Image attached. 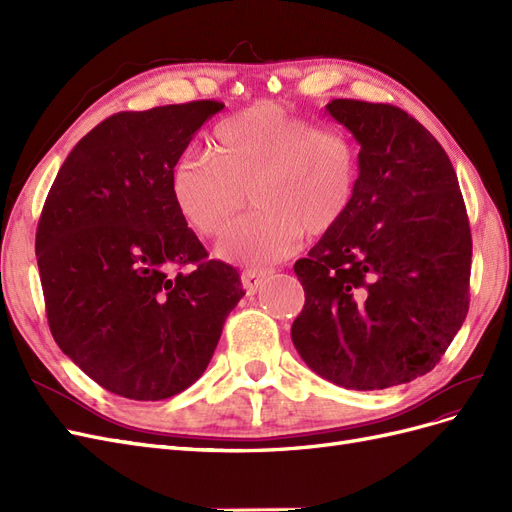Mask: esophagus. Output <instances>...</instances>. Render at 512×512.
Wrapping results in <instances>:
<instances>
[{
    "mask_svg": "<svg viewBox=\"0 0 512 512\" xmlns=\"http://www.w3.org/2000/svg\"><path fill=\"white\" fill-rule=\"evenodd\" d=\"M271 275H273V269H245L241 273V284L247 294H256Z\"/></svg>",
    "mask_w": 512,
    "mask_h": 512,
    "instance_id": "34e87169",
    "label": "esophagus"
}]
</instances>
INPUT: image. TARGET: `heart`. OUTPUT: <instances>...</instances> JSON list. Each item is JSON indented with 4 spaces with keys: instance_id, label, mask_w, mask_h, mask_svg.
Masks as SVG:
<instances>
[{
    "instance_id": "obj_1",
    "label": "heart",
    "mask_w": 512,
    "mask_h": 512,
    "mask_svg": "<svg viewBox=\"0 0 512 512\" xmlns=\"http://www.w3.org/2000/svg\"><path fill=\"white\" fill-rule=\"evenodd\" d=\"M359 158L350 138L258 104L215 128L211 153H188L168 173L179 218L203 237H218L252 194L254 213L230 228L218 256L269 265L290 256L307 235L344 218L356 188Z\"/></svg>"
}]
</instances>
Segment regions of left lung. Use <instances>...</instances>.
<instances>
[{
	"label": "left lung",
	"mask_w": 512,
	"mask_h": 512,
	"mask_svg": "<svg viewBox=\"0 0 512 512\" xmlns=\"http://www.w3.org/2000/svg\"><path fill=\"white\" fill-rule=\"evenodd\" d=\"M359 179L346 215L294 262L305 290L292 344L318 376L376 391L427 374L470 305L472 235L455 168L393 104L331 100Z\"/></svg>",
	"instance_id": "1"
}]
</instances>
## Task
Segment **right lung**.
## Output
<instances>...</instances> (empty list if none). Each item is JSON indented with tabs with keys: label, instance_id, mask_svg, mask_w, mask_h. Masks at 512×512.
<instances>
[{
	"label": "right lung",
	"instance_id": "right-lung-1",
	"mask_svg": "<svg viewBox=\"0 0 512 512\" xmlns=\"http://www.w3.org/2000/svg\"><path fill=\"white\" fill-rule=\"evenodd\" d=\"M222 108L196 100L108 117L46 196L36 258L51 333L115 395L160 401L188 389L245 294L237 269L207 260L168 196L170 168Z\"/></svg>",
	"mask_w": 512,
	"mask_h": 512
}]
</instances>
